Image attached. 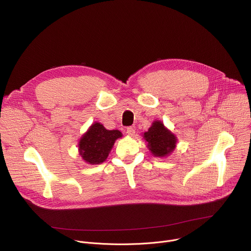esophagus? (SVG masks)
<instances>
[{
	"mask_svg": "<svg viewBox=\"0 0 251 251\" xmlns=\"http://www.w3.org/2000/svg\"><path fill=\"white\" fill-rule=\"evenodd\" d=\"M126 133H127V135H129V136H134V134H135V129H134V127H132V126L127 127Z\"/></svg>",
	"mask_w": 251,
	"mask_h": 251,
	"instance_id": "34e87169",
	"label": "esophagus"
}]
</instances>
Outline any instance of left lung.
<instances>
[{
	"label": "left lung",
	"instance_id": "8db88e82",
	"mask_svg": "<svg viewBox=\"0 0 251 251\" xmlns=\"http://www.w3.org/2000/svg\"><path fill=\"white\" fill-rule=\"evenodd\" d=\"M144 138L148 142L151 153L157 157L167 156L176 147V139L175 135L159 121L154 122L149 130L144 133Z\"/></svg>",
	"mask_w": 251,
	"mask_h": 251
}]
</instances>
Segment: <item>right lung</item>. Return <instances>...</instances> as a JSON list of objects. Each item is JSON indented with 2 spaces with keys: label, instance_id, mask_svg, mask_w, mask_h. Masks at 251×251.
I'll return each mask as SVG.
<instances>
[{
  "label": "right lung",
  "instance_id": "obj_1",
  "mask_svg": "<svg viewBox=\"0 0 251 251\" xmlns=\"http://www.w3.org/2000/svg\"><path fill=\"white\" fill-rule=\"evenodd\" d=\"M122 136L118 130H106L100 123H94L79 142V152L89 164H100L108 157L116 139Z\"/></svg>",
  "mask_w": 251,
  "mask_h": 251
}]
</instances>
